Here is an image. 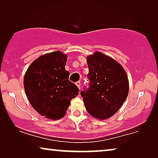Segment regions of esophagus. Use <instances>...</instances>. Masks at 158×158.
Segmentation results:
<instances>
[{
    "mask_svg": "<svg viewBox=\"0 0 158 158\" xmlns=\"http://www.w3.org/2000/svg\"><path fill=\"white\" fill-rule=\"evenodd\" d=\"M75 84H76V85L77 86V88H81V82L80 81H77V82H76V83H75Z\"/></svg>",
    "mask_w": 158,
    "mask_h": 158,
    "instance_id": "1",
    "label": "esophagus"
}]
</instances>
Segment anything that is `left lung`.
I'll return each mask as SVG.
<instances>
[{
  "mask_svg": "<svg viewBox=\"0 0 158 158\" xmlns=\"http://www.w3.org/2000/svg\"><path fill=\"white\" fill-rule=\"evenodd\" d=\"M90 86L81 91L87 111L93 117L105 120L122 106L129 94V80L118 62L101 52L87 57Z\"/></svg>",
  "mask_w": 158,
  "mask_h": 158,
  "instance_id": "8db88e82",
  "label": "left lung"
}]
</instances>
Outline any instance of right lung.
Returning a JSON list of instances; mask_svg holds the SVG:
<instances>
[{
    "mask_svg": "<svg viewBox=\"0 0 158 158\" xmlns=\"http://www.w3.org/2000/svg\"><path fill=\"white\" fill-rule=\"evenodd\" d=\"M67 60V55L60 51L44 54L30 64L23 77L29 103L47 118L63 117L71 100L78 95V88L69 81Z\"/></svg>",
    "mask_w": 158,
    "mask_h": 158,
    "instance_id": "right-lung-1",
    "label": "right lung"
}]
</instances>
